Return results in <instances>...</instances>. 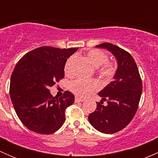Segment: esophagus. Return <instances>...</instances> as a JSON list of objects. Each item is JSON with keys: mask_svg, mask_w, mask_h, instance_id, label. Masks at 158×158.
Masks as SVG:
<instances>
[{"mask_svg": "<svg viewBox=\"0 0 158 158\" xmlns=\"http://www.w3.org/2000/svg\"><path fill=\"white\" fill-rule=\"evenodd\" d=\"M83 101H84L83 98H79V97L78 96H76V98H75V102H83Z\"/></svg>", "mask_w": 158, "mask_h": 158, "instance_id": "34e87169", "label": "esophagus"}]
</instances>
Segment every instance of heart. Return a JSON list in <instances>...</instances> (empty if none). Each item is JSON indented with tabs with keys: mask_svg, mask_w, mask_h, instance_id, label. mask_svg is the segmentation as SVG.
<instances>
[{
	"mask_svg": "<svg viewBox=\"0 0 158 158\" xmlns=\"http://www.w3.org/2000/svg\"><path fill=\"white\" fill-rule=\"evenodd\" d=\"M86 58L89 61L97 68L98 74L106 80H109L114 76L116 71L114 63L108 62L109 56L102 50L94 49L87 52ZM76 61V56H72L68 59L65 64L64 70L66 75L73 74V66ZM70 90L79 96L85 97L93 93L100 88V84L95 79H77L70 84Z\"/></svg>",
	"mask_w": 158,
	"mask_h": 158,
	"instance_id": "b5f03b06",
	"label": "heart"
}]
</instances>
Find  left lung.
Returning a JSON list of instances; mask_svg holds the SVG:
<instances>
[{
	"mask_svg": "<svg viewBox=\"0 0 158 158\" xmlns=\"http://www.w3.org/2000/svg\"><path fill=\"white\" fill-rule=\"evenodd\" d=\"M95 47L111 52L118 67L114 80L98 92L102 100L95 111L89 114V121L98 131L114 134L125 128L135 116L142 92V81L136 63L129 52L109 43ZM103 101L107 102V106L101 105Z\"/></svg>",
	"mask_w": 158,
	"mask_h": 158,
	"instance_id": "8db88e82",
	"label": "left lung"
}]
</instances>
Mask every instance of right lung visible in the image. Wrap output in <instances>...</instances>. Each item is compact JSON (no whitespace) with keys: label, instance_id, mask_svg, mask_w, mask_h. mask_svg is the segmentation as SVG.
<instances>
[{"label":"right lung","instance_id":"add662e5","mask_svg":"<svg viewBox=\"0 0 158 158\" xmlns=\"http://www.w3.org/2000/svg\"><path fill=\"white\" fill-rule=\"evenodd\" d=\"M77 49L39 47L25 54L16 65L10 96L17 116L29 130L49 135L64 123L65 110L74 103V95L66 91L58 98L49 88L63 79L66 60Z\"/></svg>","mask_w":158,"mask_h":158}]
</instances>
